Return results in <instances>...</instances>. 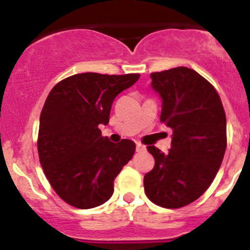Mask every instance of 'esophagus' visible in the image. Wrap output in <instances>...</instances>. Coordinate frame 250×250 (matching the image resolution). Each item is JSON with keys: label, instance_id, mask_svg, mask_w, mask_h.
<instances>
[{"label": "esophagus", "instance_id": "1", "mask_svg": "<svg viewBox=\"0 0 250 250\" xmlns=\"http://www.w3.org/2000/svg\"><path fill=\"white\" fill-rule=\"evenodd\" d=\"M136 149H137V152H145L146 147L143 145H141L139 142H137V143H136Z\"/></svg>", "mask_w": 250, "mask_h": 250}]
</instances>
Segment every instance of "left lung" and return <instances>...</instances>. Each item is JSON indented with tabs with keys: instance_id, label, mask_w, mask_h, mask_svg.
I'll use <instances>...</instances> for the list:
<instances>
[{
	"instance_id": "left-lung-1",
	"label": "left lung",
	"mask_w": 250,
	"mask_h": 250,
	"mask_svg": "<svg viewBox=\"0 0 250 250\" xmlns=\"http://www.w3.org/2000/svg\"><path fill=\"white\" fill-rule=\"evenodd\" d=\"M152 88L162 98L161 122L172 128L167 154L148 146L154 168L145 175L153 203L181 208L201 197L212 184L227 148V120L214 87L187 67L150 73Z\"/></svg>"
}]
</instances>
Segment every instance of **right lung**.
Wrapping results in <instances>:
<instances>
[{"instance_id":"obj_1","label":"right lung","mask_w":250,"mask_h":250,"mask_svg":"<svg viewBox=\"0 0 250 250\" xmlns=\"http://www.w3.org/2000/svg\"><path fill=\"white\" fill-rule=\"evenodd\" d=\"M141 75L80 73L49 92L40 117L38 156L55 192L69 206L89 209L113 194V182L132 159L133 141L102 137L114 98Z\"/></svg>"}]
</instances>
